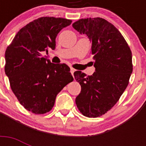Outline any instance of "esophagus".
Masks as SVG:
<instances>
[{
  "label": "esophagus",
  "mask_w": 146,
  "mask_h": 146,
  "mask_svg": "<svg viewBox=\"0 0 146 146\" xmlns=\"http://www.w3.org/2000/svg\"><path fill=\"white\" fill-rule=\"evenodd\" d=\"M74 72H75V70L71 67V68H70V73H71V74H72V75H73V73H74Z\"/></svg>",
  "instance_id": "obj_1"
}]
</instances>
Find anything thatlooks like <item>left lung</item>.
Wrapping results in <instances>:
<instances>
[{
  "instance_id": "left-lung-1",
  "label": "left lung",
  "mask_w": 146,
  "mask_h": 146,
  "mask_svg": "<svg viewBox=\"0 0 146 146\" xmlns=\"http://www.w3.org/2000/svg\"><path fill=\"white\" fill-rule=\"evenodd\" d=\"M73 27L92 42L96 68L88 76L81 71L74 73L81 86L76 104L86 117H101L114 106L129 84L133 72L131 50L117 29L104 19H79Z\"/></svg>"
}]
</instances>
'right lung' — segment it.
I'll return each instance as SVG.
<instances>
[{"instance_id": "add662e5", "label": "right lung", "mask_w": 146, "mask_h": 146, "mask_svg": "<svg viewBox=\"0 0 146 146\" xmlns=\"http://www.w3.org/2000/svg\"><path fill=\"white\" fill-rule=\"evenodd\" d=\"M72 20L43 17L20 29L5 51V70L10 88L29 111L43 114L52 109L56 96L73 78L65 64H53L42 51L55 48L60 31Z\"/></svg>"}]
</instances>
